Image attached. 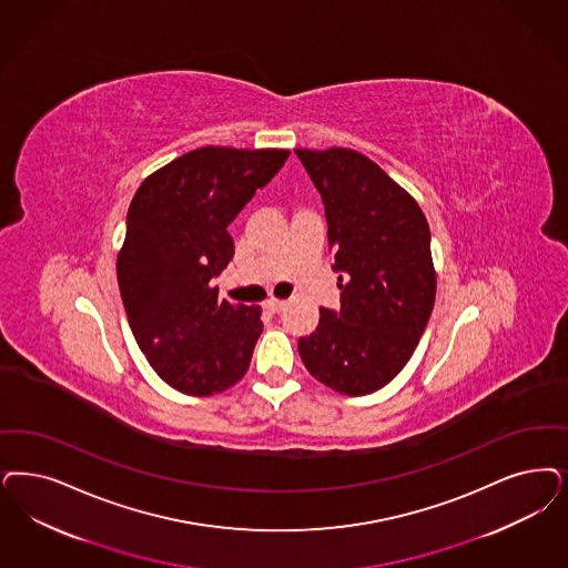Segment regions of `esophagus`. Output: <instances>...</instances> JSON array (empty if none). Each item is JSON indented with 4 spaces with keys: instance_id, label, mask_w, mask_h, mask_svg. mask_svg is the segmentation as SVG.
<instances>
[{
    "instance_id": "1",
    "label": "esophagus",
    "mask_w": 568,
    "mask_h": 568,
    "mask_svg": "<svg viewBox=\"0 0 568 568\" xmlns=\"http://www.w3.org/2000/svg\"><path fill=\"white\" fill-rule=\"evenodd\" d=\"M285 300H276V297H271V300H266L264 302V308L268 311V313H278V311H283L285 308Z\"/></svg>"
}]
</instances>
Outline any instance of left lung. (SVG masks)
<instances>
[{"mask_svg":"<svg viewBox=\"0 0 568 568\" xmlns=\"http://www.w3.org/2000/svg\"><path fill=\"white\" fill-rule=\"evenodd\" d=\"M321 193L342 306L321 308L297 351L314 379L348 396L384 388L428 325L436 271L417 201L353 149H295Z\"/></svg>","mask_w":568,"mask_h":568,"instance_id":"left-lung-1","label":"left lung"}]
</instances>
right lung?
I'll return each instance as SVG.
<instances>
[{"mask_svg": "<svg viewBox=\"0 0 568 568\" xmlns=\"http://www.w3.org/2000/svg\"><path fill=\"white\" fill-rule=\"evenodd\" d=\"M287 156L203 146L153 172L130 203L119 292L140 351L176 390L212 396L250 367L262 308L220 300L210 281L235 255L229 224Z\"/></svg>", "mask_w": 568, "mask_h": 568, "instance_id": "obj_1", "label": "right lung"}]
</instances>
